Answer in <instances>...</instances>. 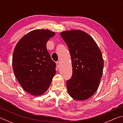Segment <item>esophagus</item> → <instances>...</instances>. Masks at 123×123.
<instances>
[{"label":"esophagus","instance_id":"esophagus-1","mask_svg":"<svg viewBox=\"0 0 123 123\" xmlns=\"http://www.w3.org/2000/svg\"><path fill=\"white\" fill-rule=\"evenodd\" d=\"M56 67H57V68H59L60 67V62H56Z\"/></svg>","mask_w":123,"mask_h":123}]
</instances>
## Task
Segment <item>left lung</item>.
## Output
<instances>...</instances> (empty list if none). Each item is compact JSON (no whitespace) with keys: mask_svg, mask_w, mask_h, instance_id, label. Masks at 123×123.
I'll use <instances>...</instances> for the list:
<instances>
[{"mask_svg":"<svg viewBox=\"0 0 123 123\" xmlns=\"http://www.w3.org/2000/svg\"><path fill=\"white\" fill-rule=\"evenodd\" d=\"M60 35L72 59L73 74L67 81L68 92L76 100H85L98 88L104 67L101 50L92 37L83 31H65Z\"/></svg>","mask_w":123,"mask_h":123,"instance_id":"1","label":"left lung"}]
</instances>
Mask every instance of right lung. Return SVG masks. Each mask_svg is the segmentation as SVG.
Wrapping results in <instances>:
<instances>
[{"label": "right lung", "instance_id": "add662e5", "mask_svg": "<svg viewBox=\"0 0 123 123\" xmlns=\"http://www.w3.org/2000/svg\"><path fill=\"white\" fill-rule=\"evenodd\" d=\"M55 32L47 29L29 32L14 48L12 66L22 87L32 95L43 94L49 88L56 73V64L48 51V41Z\"/></svg>", "mask_w": 123, "mask_h": 123}]
</instances>
